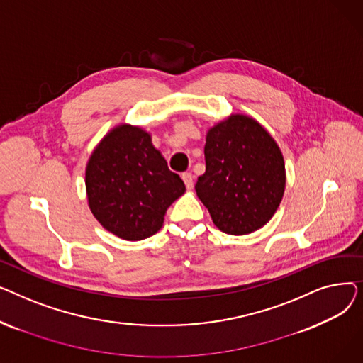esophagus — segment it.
Instances as JSON below:
<instances>
[{"mask_svg": "<svg viewBox=\"0 0 363 363\" xmlns=\"http://www.w3.org/2000/svg\"><path fill=\"white\" fill-rule=\"evenodd\" d=\"M182 181L185 182V186L188 189H191L194 186V177H193V174H189V172H186V174H182Z\"/></svg>", "mask_w": 363, "mask_h": 363, "instance_id": "obj_1", "label": "esophagus"}]
</instances>
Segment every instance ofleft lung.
<instances>
[{
    "mask_svg": "<svg viewBox=\"0 0 363 363\" xmlns=\"http://www.w3.org/2000/svg\"><path fill=\"white\" fill-rule=\"evenodd\" d=\"M204 159L196 193L222 233L245 235L269 222L284 196L285 166L268 130L234 114L207 132Z\"/></svg>",
    "mask_w": 363,
    "mask_h": 363,
    "instance_id": "1",
    "label": "left lung"
}]
</instances>
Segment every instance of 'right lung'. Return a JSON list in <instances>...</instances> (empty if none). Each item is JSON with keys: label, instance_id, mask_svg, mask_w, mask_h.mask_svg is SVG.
Listing matches in <instances>:
<instances>
[{"label": "right lung", "instance_id": "1", "mask_svg": "<svg viewBox=\"0 0 363 363\" xmlns=\"http://www.w3.org/2000/svg\"><path fill=\"white\" fill-rule=\"evenodd\" d=\"M85 185L95 219L128 241L155 235L167 207L185 193L182 179L169 170L150 133L130 125L111 129L94 150Z\"/></svg>", "mask_w": 363, "mask_h": 363}]
</instances>
